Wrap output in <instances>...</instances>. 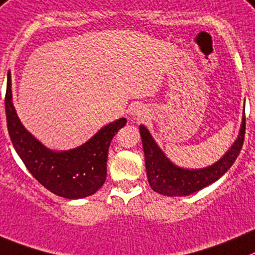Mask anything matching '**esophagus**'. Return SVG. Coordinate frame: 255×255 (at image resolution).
<instances>
[{
    "instance_id": "34e87169",
    "label": "esophagus",
    "mask_w": 255,
    "mask_h": 255,
    "mask_svg": "<svg viewBox=\"0 0 255 255\" xmlns=\"http://www.w3.org/2000/svg\"><path fill=\"white\" fill-rule=\"evenodd\" d=\"M137 115H140V114H137Z\"/></svg>"
}]
</instances>
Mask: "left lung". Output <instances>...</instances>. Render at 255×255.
Returning <instances> with one entry per match:
<instances>
[{"label": "left lung", "instance_id": "obj_1", "mask_svg": "<svg viewBox=\"0 0 255 255\" xmlns=\"http://www.w3.org/2000/svg\"><path fill=\"white\" fill-rule=\"evenodd\" d=\"M246 134V116H243L238 139L230 146L219 161L203 169H183L173 162L161 151L149 130L140 125L142 147L145 155L147 180L156 193L166 196H185L193 194L222 178L234 164L241 152Z\"/></svg>", "mask_w": 255, "mask_h": 255}]
</instances>
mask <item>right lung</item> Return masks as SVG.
Returning <instances> with one entry per match:
<instances>
[{
  "label": "right lung",
  "instance_id": "add662e5",
  "mask_svg": "<svg viewBox=\"0 0 255 255\" xmlns=\"http://www.w3.org/2000/svg\"><path fill=\"white\" fill-rule=\"evenodd\" d=\"M4 109L7 129L14 150L41 185L66 199L86 198L104 185L109 146L116 132L126 125L125 118L104 126L89 141L76 149L53 151L43 146L21 124L12 103L9 71Z\"/></svg>",
  "mask_w": 255,
  "mask_h": 255
}]
</instances>
